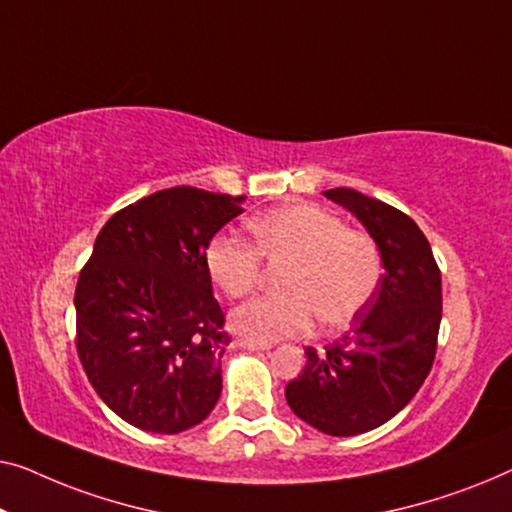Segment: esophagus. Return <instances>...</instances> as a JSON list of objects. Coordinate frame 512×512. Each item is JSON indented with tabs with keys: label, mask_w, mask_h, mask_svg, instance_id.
I'll return each mask as SVG.
<instances>
[{
	"label": "esophagus",
	"mask_w": 512,
	"mask_h": 512,
	"mask_svg": "<svg viewBox=\"0 0 512 512\" xmlns=\"http://www.w3.org/2000/svg\"><path fill=\"white\" fill-rule=\"evenodd\" d=\"M236 345L243 350H271V343H259V341H250V338H239Z\"/></svg>",
	"instance_id": "1"
}]
</instances>
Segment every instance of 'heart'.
Listing matches in <instances>:
<instances>
[{"label": "heart", "mask_w": 512, "mask_h": 512, "mask_svg": "<svg viewBox=\"0 0 512 512\" xmlns=\"http://www.w3.org/2000/svg\"><path fill=\"white\" fill-rule=\"evenodd\" d=\"M255 243L215 236L206 246V269L229 297H243L262 280L266 262L290 264L283 297H255L236 306L229 322L259 343L311 331L315 318L329 327L348 325L369 304L383 262L369 234L348 229L336 213L315 204H294L250 222Z\"/></svg>", "instance_id": "b5f03b06"}]
</instances>
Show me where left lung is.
<instances>
[{"mask_svg": "<svg viewBox=\"0 0 512 512\" xmlns=\"http://www.w3.org/2000/svg\"><path fill=\"white\" fill-rule=\"evenodd\" d=\"M325 197L362 222L385 273L352 329L318 352L285 387L292 413L329 436H357L392 420L420 390L441 327V271L422 229L406 213L350 187Z\"/></svg>", "mask_w": 512, "mask_h": 512, "instance_id": "8db88e82", "label": "left lung"}]
</instances>
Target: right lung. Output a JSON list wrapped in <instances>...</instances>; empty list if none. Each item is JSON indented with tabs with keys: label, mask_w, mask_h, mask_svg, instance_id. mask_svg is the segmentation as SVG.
I'll return each mask as SVG.
<instances>
[{
	"label": "right lung",
	"mask_w": 512,
	"mask_h": 512,
	"mask_svg": "<svg viewBox=\"0 0 512 512\" xmlns=\"http://www.w3.org/2000/svg\"><path fill=\"white\" fill-rule=\"evenodd\" d=\"M243 201L185 185L153 192L106 222L78 276V357L136 429L181 434L220 399L229 336L206 246Z\"/></svg>",
	"instance_id": "1"
}]
</instances>
